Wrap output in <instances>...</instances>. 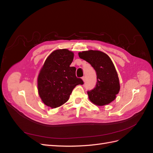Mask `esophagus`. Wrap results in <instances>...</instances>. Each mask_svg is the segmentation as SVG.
<instances>
[{
	"label": "esophagus",
	"mask_w": 153,
	"mask_h": 153,
	"mask_svg": "<svg viewBox=\"0 0 153 153\" xmlns=\"http://www.w3.org/2000/svg\"><path fill=\"white\" fill-rule=\"evenodd\" d=\"M82 79H83V81H85V79H86V77H85V76H83V77H82Z\"/></svg>",
	"instance_id": "1"
}]
</instances>
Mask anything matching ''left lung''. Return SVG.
<instances>
[{
	"label": "left lung",
	"instance_id": "obj_1",
	"mask_svg": "<svg viewBox=\"0 0 153 153\" xmlns=\"http://www.w3.org/2000/svg\"><path fill=\"white\" fill-rule=\"evenodd\" d=\"M78 55L90 63L97 72V85L94 89L87 92L88 99L98 106L109 104L120 91L118 74L112 60L105 53L97 50L85 51Z\"/></svg>",
	"mask_w": 153,
	"mask_h": 153
}]
</instances>
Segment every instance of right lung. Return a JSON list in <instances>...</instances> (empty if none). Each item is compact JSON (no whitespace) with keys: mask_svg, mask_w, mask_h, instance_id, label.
Returning a JSON list of instances; mask_svg holds the SVG:
<instances>
[{"mask_svg":"<svg viewBox=\"0 0 153 153\" xmlns=\"http://www.w3.org/2000/svg\"><path fill=\"white\" fill-rule=\"evenodd\" d=\"M74 54L67 49H56L46 59L38 76V94L44 104L56 108L68 100L76 85L83 81L76 76L75 67L70 65Z\"/></svg>","mask_w":153,"mask_h":153,"instance_id":"right-lung-1","label":"right lung"}]
</instances>
